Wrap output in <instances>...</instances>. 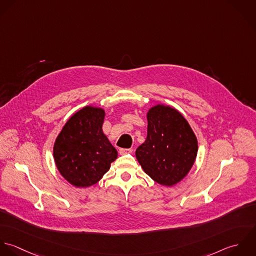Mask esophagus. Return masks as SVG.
<instances>
[{"label":"esophagus","mask_w":256,"mask_h":256,"mask_svg":"<svg viewBox=\"0 0 256 256\" xmlns=\"http://www.w3.org/2000/svg\"><path fill=\"white\" fill-rule=\"evenodd\" d=\"M118 152L120 155H124V154H130L132 152V148H120L118 150Z\"/></svg>","instance_id":"esophagus-1"}]
</instances>
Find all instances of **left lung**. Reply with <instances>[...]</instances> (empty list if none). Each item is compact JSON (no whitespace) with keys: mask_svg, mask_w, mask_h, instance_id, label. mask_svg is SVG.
<instances>
[{"mask_svg":"<svg viewBox=\"0 0 256 256\" xmlns=\"http://www.w3.org/2000/svg\"><path fill=\"white\" fill-rule=\"evenodd\" d=\"M148 138L136 152L144 172L155 182L172 186L193 166L198 142L188 122L175 108L157 104L148 114Z\"/></svg>","mask_w":256,"mask_h":256,"instance_id":"left-lung-1","label":"left lung"}]
</instances>
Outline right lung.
<instances>
[{
  "instance_id": "1",
  "label": "right lung",
  "mask_w": 256,
  "mask_h": 256,
  "mask_svg": "<svg viewBox=\"0 0 256 256\" xmlns=\"http://www.w3.org/2000/svg\"><path fill=\"white\" fill-rule=\"evenodd\" d=\"M104 110L85 106L74 114L58 134L53 156L60 174L76 187L96 184L118 157L102 130Z\"/></svg>"
}]
</instances>
